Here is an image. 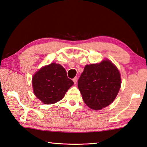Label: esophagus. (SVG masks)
Here are the masks:
<instances>
[{
    "label": "esophagus",
    "instance_id": "esophagus-1",
    "mask_svg": "<svg viewBox=\"0 0 147 147\" xmlns=\"http://www.w3.org/2000/svg\"><path fill=\"white\" fill-rule=\"evenodd\" d=\"M73 82H74V84H76V82H77V80H78V78H77V77H75V78H73Z\"/></svg>",
    "mask_w": 147,
    "mask_h": 147
}]
</instances>
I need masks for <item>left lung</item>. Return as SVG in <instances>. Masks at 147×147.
<instances>
[{"instance_id": "8db88e82", "label": "left lung", "mask_w": 147, "mask_h": 147, "mask_svg": "<svg viewBox=\"0 0 147 147\" xmlns=\"http://www.w3.org/2000/svg\"><path fill=\"white\" fill-rule=\"evenodd\" d=\"M85 103L94 110H100L115 99L121 87L118 68L110 60L86 65L78 81Z\"/></svg>"}]
</instances>
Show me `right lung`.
I'll return each instance as SVG.
<instances>
[{
  "mask_svg": "<svg viewBox=\"0 0 147 147\" xmlns=\"http://www.w3.org/2000/svg\"><path fill=\"white\" fill-rule=\"evenodd\" d=\"M73 84L67 76L65 69L56 63L42 67L32 79L34 95L47 105L62 100Z\"/></svg>",
  "mask_w": 147,
  "mask_h": 147,
  "instance_id": "obj_1",
  "label": "right lung"
}]
</instances>
